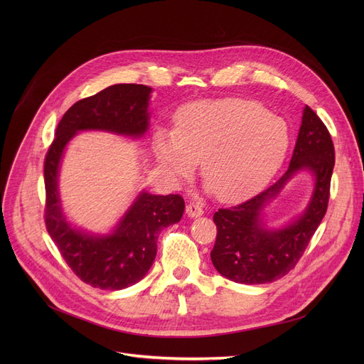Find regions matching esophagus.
Masks as SVG:
<instances>
[{
	"label": "esophagus",
	"mask_w": 364,
	"mask_h": 364,
	"mask_svg": "<svg viewBox=\"0 0 364 364\" xmlns=\"http://www.w3.org/2000/svg\"><path fill=\"white\" fill-rule=\"evenodd\" d=\"M186 213L188 217H200L203 214V209L198 203H190L186 206Z\"/></svg>",
	"instance_id": "esophagus-1"
}]
</instances>
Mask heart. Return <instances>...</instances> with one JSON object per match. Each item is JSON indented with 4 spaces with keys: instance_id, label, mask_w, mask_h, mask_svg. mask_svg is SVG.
<instances>
[{
    "instance_id": "obj_1",
    "label": "heart",
    "mask_w": 364,
    "mask_h": 364,
    "mask_svg": "<svg viewBox=\"0 0 364 364\" xmlns=\"http://www.w3.org/2000/svg\"><path fill=\"white\" fill-rule=\"evenodd\" d=\"M176 128L159 127L155 153L174 177L202 174L223 202L251 198L270 181L289 146L286 122L254 102L202 100L177 113Z\"/></svg>"
}]
</instances>
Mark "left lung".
I'll list each match as a JSON object with an SVG mask.
<instances>
[{"label":"left lung","mask_w":364,"mask_h":364,"mask_svg":"<svg viewBox=\"0 0 364 364\" xmlns=\"http://www.w3.org/2000/svg\"><path fill=\"white\" fill-rule=\"evenodd\" d=\"M333 165L335 147L331 134L317 113L305 106L288 171L257 196L232 208H220L214 214L217 239L211 259L217 272L245 284L269 283L288 274L304 255L328 211ZM304 167L316 176V190L308 211L282 231H267L260 223L263 205Z\"/></svg>","instance_id":"8db88e82"}]
</instances>
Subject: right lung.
<instances>
[{
  "label": "right lung",
  "instance_id": "right-lung-1",
  "mask_svg": "<svg viewBox=\"0 0 364 364\" xmlns=\"http://www.w3.org/2000/svg\"><path fill=\"white\" fill-rule=\"evenodd\" d=\"M140 84H117L72 105L55 128L44 161L46 228L69 269L92 288L119 291L137 283L153 264L164 227L178 223L184 213L180 195L141 193L113 235L94 237L66 223L57 172L65 146L81 129H106L125 136H143L149 127V94Z\"/></svg>",
  "mask_w": 364,
  "mask_h": 364
}]
</instances>
